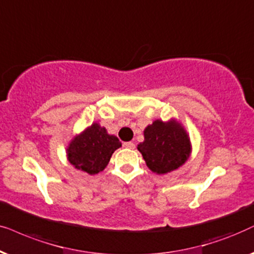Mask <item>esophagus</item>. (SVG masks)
Returning <instances> with one entry per match:
<instances>
[{
	"mask_svg": "<svg viewBox=\"0 0 254 254\" xmlns=\"http://www.w3.org/2000/svg\"><path fill=\"white\" fill-rule=\"evenodd\" d=\"M123 146L127 148H134V144L132 141H125V143H123Z\"/></svg>",
	"mask_w": 254,
	"mask_h": 254,
	"instance_id": "34e87169",
	"label": "esophagus"
}]
</instances>
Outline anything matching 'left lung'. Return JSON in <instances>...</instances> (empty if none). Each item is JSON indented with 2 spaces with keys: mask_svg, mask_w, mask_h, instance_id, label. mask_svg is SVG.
Wrapping results in <instances>:
<instances>
[{
  "mask_svg": "<svg viewBox=\"0 0 254 254\" xmlns=\"http://www.w3.org/2000/svg\"><path fill=\"white\" fill-rule=\"evenodd\" d=\"M147 167L157 174L178 170L188 160L190 139L185 127L175 120L154 121L144 130V141L138 144Z\"/></svg>",
  "mask_w": 254,
  "mask_h": 254,
  "instance_id": "1",
  "label": "left lung"
}]
</instances>
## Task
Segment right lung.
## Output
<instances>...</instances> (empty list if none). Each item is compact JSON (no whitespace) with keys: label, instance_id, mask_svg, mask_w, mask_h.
Returning <instances> with one entry per match:
<instances>
[{"label":"right lung","instance_id":"right-lung-1","mask_svg":"<svg viewBox=\"0 0 254 254\" xmlns=\"http://www.w3.org/2000/svg\"><path fill=\"white\" fill-rule=\"evenodd\" d=\"M121 146L116 136L108 133L99 123H93L70 140L67 159L76 170L94 175L107 167L111 155Z\"/></svg>","mask_w":254,"mask_h":254}]
</instances>
